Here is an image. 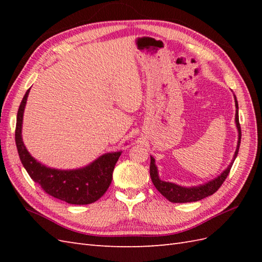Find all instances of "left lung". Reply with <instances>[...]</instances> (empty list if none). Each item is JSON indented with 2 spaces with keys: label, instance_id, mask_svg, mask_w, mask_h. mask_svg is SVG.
Returning <instances> with one entry per match:
<instances>
[{
  "label": "left lung",
  "instance_id": "obj_1",
  "mask_svg": "<svg viewBox=\"0 0 262 262\" xmlns=\"http://www.w3.org/2000/svg\"><path fill=\"white\" fill-rule=\"evenodd\" d=\"M235 97V96H234ZM235 122H236V127L238 130V141H237V147L234 154V158H233L231 164L227 166V169L223 171V173L215 178L214 180H211L205 185L198 186V187H190V188H186V187H181L178 186L176 183H171V182H165L159 179V174H158V169L155 166V160L151 157V164H149V176H151V179L153 185L155 188L163 194V196L169 200L171 203H190V202H198V200H202L206 197L210 196L214 192L219 190L220 187L223 185V182L229 176L231 168L233 163H234V160L237 157L238 153V147H240V143H241V126H240V121H238V105L237 101L235 98Z\"/></svg>",
  "mask_w": 262,
  "mask_h": 262
}]
</instances>
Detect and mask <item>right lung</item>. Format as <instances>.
<instances>
[{
  "instance_id": "right-lung-1",
  "label": "right lung",
  "mask_w": 262,
  "mask_h": 262,
  "mask_svg": "<svg viewBox=\"0 0 262 262\" xmlns=\"http://www.w3.org/2000/svg\"><path fill=\"white\" fill-rule=\"evenodd\" d=\"M30 90V89H29ZM29 90H27L16 115L15 144L19 158L31 179L46 193L72 205H88L101 198L113 180V172L121 152L107 153L79 170H55L33 159L21 137L22 117Z\"/></svg>"
}]
</instances>
